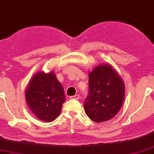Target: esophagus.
<instances>
[{
  "label": "esophagus",
  "instance_id": "34e87169",
  "mask_svg": "<svg viewBox=\"0 0 154 154\" xmlns=\"http://www.w3.org/2000/svg\"><path fill=\"white\" fill-rule=\"evenodd\" d=\"M79 95H75L71 96V97H70V99H73V100H79Z\"/></svg>",
  "mask_w": 154,
  "mask_h": 154
}]
</instances>
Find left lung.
Segmentation results:
<instances>
[{"mask_svg": "<svg viewBox=\"0 0 154 154\" xmlns=\"http://www.w3.org/2000/svg\"><path fill=\"white\" fill-rule=\"evenodd\" d=\"M85 113L92 121L102 123L117 115L123 104L125 88L122 79L111 66L102 64L89 74Z\"/></svg>", "mask_w": 154, "mask_h": 154, "instance_id": "8db88e82", "label": "left lung"}]
</instances>
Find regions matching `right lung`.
Masks as SVG:
<instances>
[{
	"instance_id": "1",
	"label": "right lung",
	"mask_w": 154,
	"mask_h": 154,
	"mask_svg": "<svg viewBox=\"0 0 154 154\" xmlns=\"http://www.w3.org/2000/svg\"><path fill=\"white\" fill-rule=\"evenodd\" d=\"M28 106L38 119L51 122L58 117L65 101L64 89L53 72L34 75L26 90Z\"/></svg>"
}]
</instances>
